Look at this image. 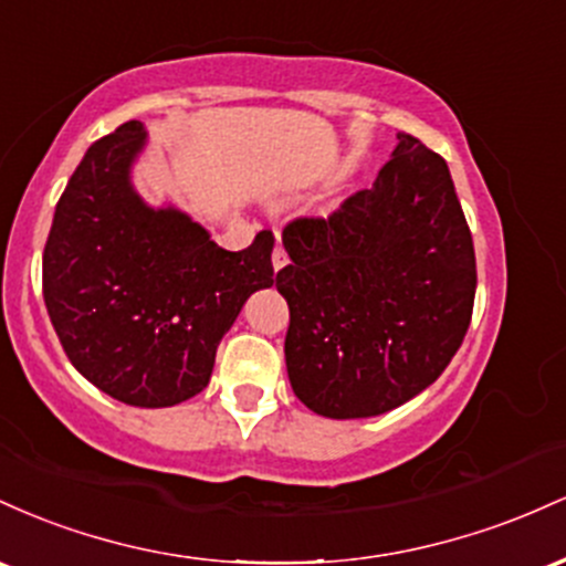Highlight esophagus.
Masks as SVG:
<instances>
[{"label":"esophagus","mask_w":566,"mask_h":566,"mask_svg":"<svg viewBox=\"0 0 566 566\" xmlns=\"http://www.w3.org/2000/svg\"><path fill=\"white\" fill-rule=\"evenodd\" d=\"M285 264H289V253H285L283 245L277 243L275 251H272V266H275V270H283Z\"/></svg>","instance_id":"1"}]
</instances>
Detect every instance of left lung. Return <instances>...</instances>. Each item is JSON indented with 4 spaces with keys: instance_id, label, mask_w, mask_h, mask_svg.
<instances>
[{
    "instance_id": "1",
    "label": "left lung",
    "mask_w": 566,
    "mask_h": 566,
    "mask_svg": "<svg viewBox=\"0 0 566 566\" xmlns=\"http://www.w3.org/2000/svg\"><path fill=\"white\" fill-rule=\"evenodd\" d=\"M283 245L285 368L315 415H385L460 350L475 300L473 238L447 163L420 138L398 133L371 189L326 219L289 221Z\"/></svg>"
}]
</instances>
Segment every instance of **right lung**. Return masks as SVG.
<instances>
[{
  "label": "right lung",
  "instance_id": "1",
  "mask_svg": "<svg viewBox=\"0 0 566 566\" xmlns=\"http://www.w3.org/2000/svg\"><path fill=\"white\" fill-rule=\"evenodd\" d=\"M146 130L119 125L85 151L55 206L42 294L63 353L87 382L142 409L198 396L245 300L272 285L275 234L224 251L174 208L144 206L130 163Z\"/></svg>",
  "mask_w": 566,
  "mask_h": 566
}]
</instances>
